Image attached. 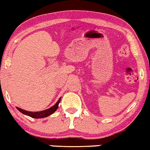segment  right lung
Instances as JSON below:
<instances>
[{"mask_svg": "<svg viewBox=\"0 0 150 150\" xmlns=\"http://www.w3.org/2000/svg\"><path fill=\"white\" fill-rule=\"evenodd\" d=\"M60 102H61V98L58 100L56 103L52 107L50 108L45 110H42V111H40V112H29V111H27L24 110L19 108H16L18 110L20 111L21 112H22L23 114L24 115H27L28 116L32 117V118H45V117L49 116L51 114L53 113L58 108V105H59Z\"/></svg>", "mask_w": 150, "mask_h": 150, "instance_id": "right-lung-1", "label": "right lung"}]
</instances>
